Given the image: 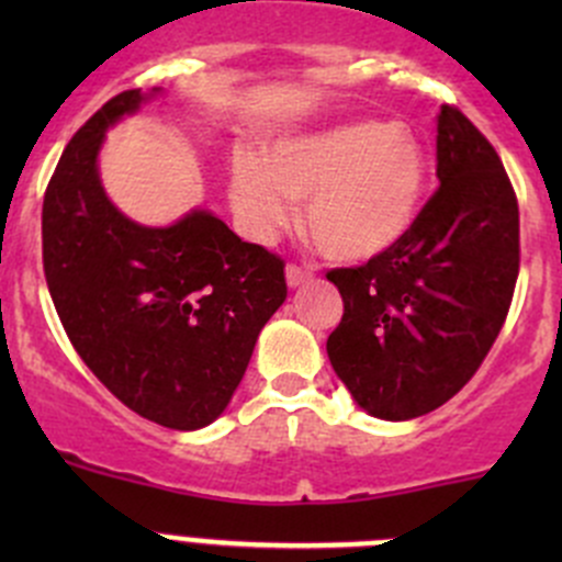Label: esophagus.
<instances>
[{
    "instance_id": "obj_1",
    "label": "esophagus",
    "mask_w": 562,
    "mask_h": 562,
    "mask_svg": "<svg viewBox=\"0 0 562 562\" xmlns=\"http://www.w3.org/2000/svg\"><path fill=\"white\" fill-rule=\"evenodd\" d=\"M313 280V271L310 269H302V266H288L285 269V282H288V288H299V285H304V282H310Z\"/></svg>"
}]
</instances>
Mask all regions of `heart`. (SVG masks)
I'll list each match as a JSON object with an SVG mask.
<instances>
[{
	"instance_id": "obj_1",
	"label": "heart",
	"mask_w": 562,
	"mask_h": 562,
	"mask_svg": "<svg viewBox=\"0 0 562 562\" xmlns=\"http://www.w3.org/2000/svg\"><path fill=\"white\" fill-rule=\"evenodd\" d=\"M429 184L424 146L389 122H348L271 140L231 166L228 198L249 239L269 245L293 220L326 258L370 260L400 245Z\"/></svg>"
}]
</instances>
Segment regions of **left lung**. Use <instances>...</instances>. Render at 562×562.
<instances>
[{
	"instance_id": "obj_1",
	"label": "left lung",
	"mask_w": 562,
	"mask_h": 562,
	"mask_svg": "<svg viewBox=\"0 0 562 562\" xmlns=\"http://www.w3.org/2000/svg\"><path fill=\"white\" fill-rule=\"evenodd\" d=\"M438 181L400 245L326 274L345 304L328 361L383 422L424 416L475 375L517 285V195L490 140L451 105L438 113Z\"/></svg>"
}]
</instances>
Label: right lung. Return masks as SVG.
<instances>
[{
  "label": "right lung",
  "mask_w": 562,
  "mask_h": 562,
  "mask_svg": "<svg viewBox=\"0 0 562 562\" xmlns=\"http://www.w3.org/2000/svg\"><path fill=\"white\" fill-rule=\"evenodd\" d=\"M130 89L67 144L43 201V269L83 364L130 411L209 427L245 378L260 328L288 296L285 263L209 209L171 225L119 212L100 179L105 133L157 98Z\"/></svg>",
  "instance_id": "obj_1"
}]
</instances>
